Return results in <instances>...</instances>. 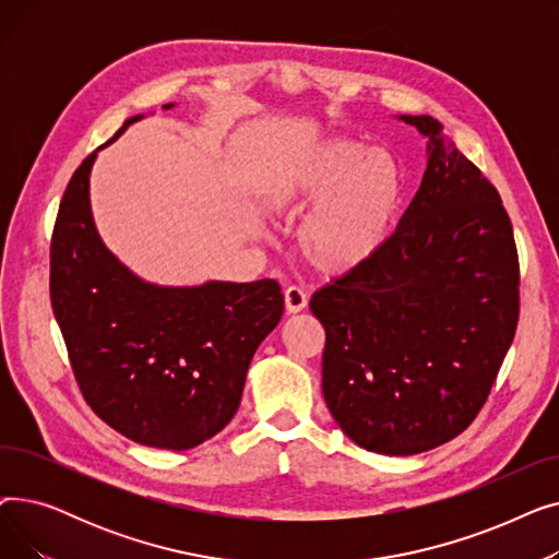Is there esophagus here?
Masks as SVG:
<instances>
[{
    "label": "esophagus",
    "instance_id": "1",
    "mask_svg": "<svg viewBox=\"0 0 559 559\" xmlns=\"http://www.w3.org/2000/svg\"><path fill=\"white\" fill-rule=\"evenodd\" d=\"M308 306V295L304 292V287H299V285H287V289H285V308H287V312H301L304 308Z\"/></svg>",
    "mask_w": 559,
    "mask_h": 559
}]
</instances>
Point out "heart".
I'll return each instance as SVG.
<instances>
[{
    "label": "heart",
    "instance_id": "obj_1",
    "mask_svg": "<svg viewBox=\"0 0 559 559\" xmlns=\"http://www.w3.org/2000/svg\"><path fill=\"white\" fill-rule=\"evenodd\" d=\"M403 174L390 154L358 142H333L276 188L285 205L319 201L306 217L299 245L321 272H348L388 242L399 215Z\"/></svg>",
    "mask_w": 559,
    "mask_h": 559
}]
</instances>
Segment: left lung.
Masks as SVG:
<instances>
[{
    "instance_id": "8db88e82",
    "label": "left lung",
    "mask_w": 559,
    "mask_h": 559,
    "mask_svg": "<svg viewBox=\"0 0 559 559\" xmlns=\"http://www.w3.org/2000/svg\"><path fill=\"white\" fill-rule=\"evenodd\" d=\"M428 167L371 260L310 299L326 331L321 388L367 451L415 455L483 409L519 324V253L498 190L430 115Z\"/></svg>"
}]
</instances>
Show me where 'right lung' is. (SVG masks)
Returning a JSON list of instances; mask_svg holds the SVG:
<instances>
[{"label":"right lung","mask_w":559,"mask_h":559,"mask_svg":"<svg viewBox=\"0 0 559 559\" xmlns=\"http://www.w3.org/2000/svg\"><path fill=\"white\" fill-rule=\"evenodd\" d=\"M135 120L140 115L108 142ZM95 156L76 167L58 205L49 249L53 317L93 413L138 444L186 451L238 413L255 348L281 321V285L158 287L133 276L93 222Z\"/></svg>","instance_id":"obj_1"}]
</instances>
